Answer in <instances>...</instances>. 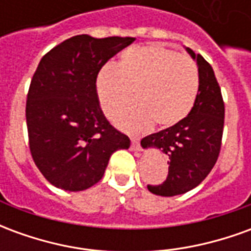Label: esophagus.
<instances>
[{
  "instance_id": "34e87169",
  "label": "esophagus",
  "mask_w": 251,
  "mask_h": 251,
  "mask_svg": "<svg viewBox=\"0 0 251 251\" xmlns=\"http://www.w3.org/2000/svg\"><path fill=\"white\" fill-rule=\"evenodd\" d=\"M131 151H136V152H140L141 151V147H140V142L137 138H131Z\"/></svg>"
}]
</instances>
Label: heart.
Returning <instances> with one entry per match:
<instances>
[{
  "mask_svg": "<svg viewBox=\"0 0 251 251\" xmlns=\"http://www.w3.org/2000/svg\"><path fill=\"white\" fill-rule=\"evenodd\" d=\"M95 90L106 114L134 91V102L115 110L111 120L120 129L141 133L156 122L167 129L185 120L199 91L198 67L188 56L160 46L131 47L120 60L99 70Z\"/></svg>",
  "mask_w": 251,
  "mask_h": 251,
  "instance_id": "heart-1",
  "label": "heart"
}]
</instances>
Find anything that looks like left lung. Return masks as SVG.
<instances>
[{"instance_id":"left-lung-1","label":"left lung","mask_w":251,"mask_h":251,"mask_svg":"<svg viewBox=\"0 0 251 251\" xmlns=\"http://www.w3.org/2000/svg\"><path fill=\"white\" fill-rule=\"evenodd\" d=\"M198 64L199 91L188 117L177 125L141 140L144 149L154 148L169 157L168 177L148 189L160 196L188 192L203 181L214 168L221 152L225 104L212 67L201 55L185 48Z\"/></svg>"}]
</instances>
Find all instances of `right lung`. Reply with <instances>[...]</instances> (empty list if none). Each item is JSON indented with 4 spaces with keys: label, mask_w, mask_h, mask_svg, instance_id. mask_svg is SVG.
Wrapping results in <instances>:
<instances>
[{
    "label": "right lung",
    "mask_w": 251,
    "mask_h": 251,
    "mask_svg": "<svg viewBox=\"0 0 251 251\" xmlns=\"http://www.w3.org/2000/svg\"><path fill=\"white\" fill-rule=\"evenodd\" d=\"M133 37L74 36L37 66L26 98V126L33 161L52 185L84 191L102 179L110 156L130 140L110 125L99 106L95 79Z\"/></svg>",
    "instance_id": "right-lung-1"
}]
</instances>
